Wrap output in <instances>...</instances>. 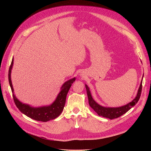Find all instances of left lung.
Returning <instances> with one entry per match:
<instances>
[{"label": "left lung", "instance_id": "obj_1", "mask_svg": "<svg viewBox=\"0 0 151 151\" xmlns=\"http://www.w3.org/2000/svg\"><path fill=\"white\" fill-rule=\"evenodd\" d=\"M143 78V76H142ZM142 81L141 82L139 89L138 91V93L135 99H134L131 102L129 103L124 106H120V107H116V108H109V107H104L99 105L95 101L93 98L92 97L91 93L89 90L88 86L85 84L86 89L87 91V94H88V100H89V104L90 106L96 111L99 116H102L104 117H106L110 119H113L117 118L121 116L124 114L126 113L129 109H130L132 107L135 105L137 102L138 101L141 93L142 91Z\"/></svg>", "mask_w": 151, "mask_h": 151}]
</instances>
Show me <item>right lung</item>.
<instances>
[{"label":"right lung","instance_id":"obj_1","mask_svg":"<svg viewBox=\"0 0 151 151\" xmlns=\"http://www.w3.org/2000/svg\"><path fill=\"white\" fill-rule=\"evenodd\" d=\"M13 64V58L9 71V81L10 83L12 92L13 93V97L14 104L21 113L26 115L27 117L33 119L38 121L47 122L52 119H54L58 117L62 113L64 108L66 97L67 93L71 86V84L75 81V78L70 79V80L66 81L63 84L60 88V91L55 101L50 106H42L38 108L32 107L28 105L22 104L19 101L17 98L15 97L13 88L11 80V71Z\"/></svg>","mask_w":151,"mask_h":151}]
</instances>
